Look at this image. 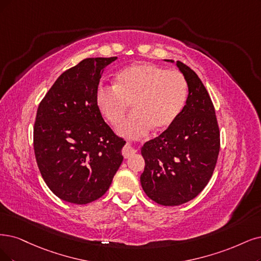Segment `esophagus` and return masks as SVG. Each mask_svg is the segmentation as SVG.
I'll return each mask as SVG.
<instances>
[{"label":"esophagus","instance_id":"esophagus-1","mask_svg":"<svg viewBox=\"0 0 261 261\" xmlns=\"http://www.w3.org/2000/svg\"><path fill=\"white\" fill-rule=\"evenodd\" d=\"M134 152H136V149H134L132 146H130L129 144H127V145H125L122 149V156L127 159V158H130Z\"/></svg>","mask_w":261,"mask_h":261}]
</instances>
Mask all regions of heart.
I'll list each match as a JSON object with an SVG mask.
<instances>
[{"label":"heart","mask_w":261,"mask_h":261,"mask_svg":"<svg viewBox=\"0 0 261 261\" xmlns=\"http://www.w3.org/2000/svg\"><path fill=\"white\" fill-rule=\"evenodd\" d=\"M187 91V82L180 72L152 63H138L118 72L115 86H100L95 103L113 125L122 122L132 105L134 114L120 125L119 132L124 137L139 138L151 128L156 132L171 128L184 109Z\"/></svg>","instance_id":"b5f03b06"}]
</instances>
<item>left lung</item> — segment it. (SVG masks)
Instances as JSON below:
<instances>
[{"label": "left lung", "mask_w": 261, "mask_h": 261, "mask_svg": "<svg viewBox=\"0 0 261 261\" xmlns=\"http://www.w3.org/2000/svg\"><path fill=\"white\" fill-rule=\"evenodd\" d=\"M176 65L188 85L186 104L174 124L142 148V187L148 198L165 206L186 203L204 189L220 148L214 104L206 88L189 66L180 61Z\"/></svg>", "instance_id": "left-lung-1"}]
</instances>
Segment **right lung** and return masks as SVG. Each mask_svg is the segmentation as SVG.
Returning a JSON list of instances; mask_svg holds the SVG:
<instances>
[{
    "mask_svg": "<svg viewBox=\"0 0 261 261\" xmlns=\"http://www.w3.org/2000/svg\"><path fill=\"white\" fill-rule=\"evenodd\" d=\"M116 59L82 60L58 77L38 105L33 129L37 167L48 188L71 203L101 198L123 159L125 142L95 103L104 67Z\"/></svg>",
    "mask_w": 261,
    "mask_h": 261,
    "instance_id": "right-lung-1",
    "label": "right lung"
}]
</instances>
